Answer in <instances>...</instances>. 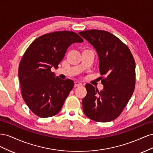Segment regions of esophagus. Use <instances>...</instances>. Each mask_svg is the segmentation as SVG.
Masks as SVG:
<instances>
[{
	"label": "esophagus",
	"instance_id": "1",
	"mask_svg": "<svg viewBox=\"0 0 153 153\" xmlns=\"http://www.w3.org/2000/svg\"><path fill=\"white\" fill-rule=\"evenodd\" d=\"M82 83H80V82H75V87H80V86H82Z\"/></svg>",
	"mask_w": 153,
	"mask_h": 153
}]
</instances>
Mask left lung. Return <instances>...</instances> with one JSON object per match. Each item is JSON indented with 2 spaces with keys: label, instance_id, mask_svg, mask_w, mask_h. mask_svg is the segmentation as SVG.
<instances>
[{
  "label": "left lung",
  "instance_id": "left-lung-1",
  "mask_svg": "<svg viewBox=\"0 0 153 153\" xmlns=\"http://www.w3.org/2000/svg\"><path fill=\"white\" fill-rule=\"evenodd\" d=\"M93 46L98 54L103 90L87 84L82 100L85 115L96 122H109L118 117L135 87V62L127 45L110 32L88 30L78 32Z\"/></svg>",
  "mask_w": 153,
  "mask_h": 153
}]
</instances>
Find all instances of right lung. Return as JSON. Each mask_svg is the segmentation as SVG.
Masks as SVG:
<instances>
[{
    "label": "right lung",
    "instance_id": "obj_1",
    "mask_svg": "<svg viewBox=\"0 0 153 153\" xmlns=\"http://www.w3.org/2000/svg\"><path fill=\"white\" fill-rule=\"evenodd\" d=\"M83 39L72 31H57L39 36L27 48L18 68L22 98L37 116L46 118L58 114L74 87L73 80L55 77L68 48Z\"/></svg>",
    "mask_w": 153,
    "mask_h": 153
}]
</instances>
